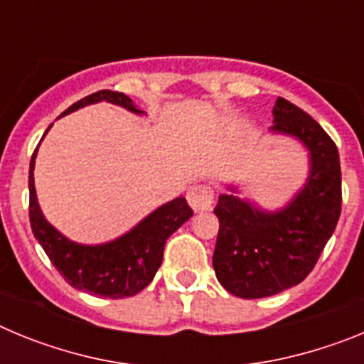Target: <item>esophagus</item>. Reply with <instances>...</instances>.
<instances>
[{
	"instance_id": "esophagus-1",
	"label": "esophagus",
	"mask_w": 364,
	"mask_h": 364,
	"mask_svg": "<svg viewBox=\"0 0 364 364\" xmlns=\"http://www.w3.org/2000/svg\"><path fill=\"white\" fill-rule=\"evenodd\" d=\"M213 188L208 184H193L188 189V202L195 211L210 210L211 204H213Z\"/></svg>"
}]
</instances>
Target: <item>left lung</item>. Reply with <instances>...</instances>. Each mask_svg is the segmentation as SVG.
<instances>
[{
    "instance_id": "8db88e82",
    "label": "left lung",
    "mask_w": 364,
    "mask_h": 364,
    "mask_svg": "<svg viewBox=\"0 0 364 364\" xmlns=\"http://www.w3.org/2000/svg\"><path fill=\"white\" fill-rule=\"evenodd\" d=\"M272 131L304 144L310 175L294 200L273 213L233 195L218 197L213 268L218 282L242 299L269 297L304 281L341 215L339 151L326 131L284 98L275 102Z\"/></svg>"
}]
</instances>
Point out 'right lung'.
Instances as JSON below:
<instances>
[{
  "mask_svg": "<svg viewBox=\"0 0 364 364\" xmlns=\"http://www.w3.org/2000/svg\"><path fill=\"white\" fill-rule=\"evenodd\" d=\"M98 102L122 105L136 114L144 112L134 107L129 96H125L124 92L105 89V91L92 92L73 104L65 112H62V117L89 104H98ZM36 151L32 154L31 169H28V193H31L28 218H31L32 233L41 244L54 268L73 288L85 290L100 297L124 299L133 297L138 291H142L153 281L154 273L162 264L166 240L188 218L193 217V210L188 205L186 198L178 197L160 205L159 210L147 215L129 233L122 235L120 239L111 240L107 244H98V246L76 244L54 230L41 213L36 189H34Z\"/></svg>",
  "mask_w": 364,
  "mask_h": 364,
  "instance_id": "right-lung-1",
  "label": "right lung"
}]
</instances>
